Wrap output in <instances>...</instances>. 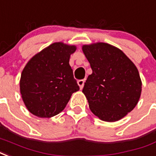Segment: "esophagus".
I'll return each mask as SVG.
<instances>
[{"instance_id": "34e87169", "label": "esophagus", "mask_w": 156, "mask_h": 156, "mask_svg": "<svg viewBox=\"0 0 156 156\" xmlns=\"http://www.w3.org/2000/svg\"><path fill=\"white\" fill-rule=\"evenodd\" d=\"M84 80L83 79H81V80H78V84L79 87H80V89H83V85H84Z\"/></svg>"}]
</instances>
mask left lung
Here are the masks:
<instances>
[{"label":"left lung","mask_w":156,"mask_h":156,"mask_svg":"<svg viewBox=\"0 0 156 156\" xmlns=\"http://www.w3.org/2000/svg\"><path fill=\"white\" fill-rule=\"evenodd\" d=\"M82 49L93 70L83 89L90 110L101 121H119L140 98L138 69L121 49L107 43L83 44Z\"/></svg>","instance_id":"left-lung-1"}]
</instances>
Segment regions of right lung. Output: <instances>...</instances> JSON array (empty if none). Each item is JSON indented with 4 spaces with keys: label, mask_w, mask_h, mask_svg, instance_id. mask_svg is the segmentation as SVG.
I'll return each instance as SVG.
<instances>
[{
    "label": "right lung",
    "mask_w": 156,
    "mask_h": 156,
    "mask_svg": "<svg viewBox=\"0 0 156 156\" xmlns=\"http://www.w3.org/2000/svg\"><path fill=\"white\" fill-rule=\"evenodd\" d=\"M75 45L55 42L37 53L26 63L20 76V91L28 111L39 117H52L65 108L79 90L69 58Z\"/></svg>",
    "instance_id": "obj_1"
}]
</instances>
